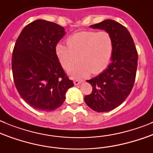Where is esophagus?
Listing matches in <instances>:
<instances>
[{
    "label": "esophagus",
    "instance_id": "34e87169",
    "mask_svg": "<svg viewBox=\"0 0 153 153\" xmlns=\"http://www.w3.org/2000/svg\"><path fill=\"white\" fill-rule=\"evenodd\" d=\"M82 82V80H80V79H75V80L74 81V83L75 85H79V84H80Z\"/></svg>",
    "mask_w": 153,
    "mask_h": 153
}]
</instances>
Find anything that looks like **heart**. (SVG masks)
Instances as JSON below:
<instances>
[{
  "instance_id": "1",
  "label": "heart",
  "mask_w": 153,
  "mask_h": 153,
  "mask_svg": "<svg viewBox=\"0 0 153 153\" xmlns=\"http://www.w3.org/2000/svg\"><path fill=\"white\" fill-rule=\"evenodd\" d=\"M68 46L59 44L56 47L58 57L67 71L73 68L71 74L84 77L91 74H98L108 65L112 57L113 43L111 35L105 30L79 32L70 37Z\"/></svg>"
}]
</instances>
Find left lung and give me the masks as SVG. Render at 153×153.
Segmentation results:
<instances>
[{
    "label": "left lung",
    "mask_w": 153,
    "mask_h": 153,
    "mask_svg": "<svg viewBox=\"0 0 153 153\" xmlns=\"http://www.w3.org/2000/svg\"><path fill=\"white\" fill-rule=\"evenodd\" d=\"M90 27L105 30L113 39L111 62L99 75L87 80L92 86V91L84 97L90 108L104 113L119 107L131 91L136 77L138 55L130 33L120 23L107 19Z\"/></svg>",
    "instance_id": "8db88e82"
}]
</instances>
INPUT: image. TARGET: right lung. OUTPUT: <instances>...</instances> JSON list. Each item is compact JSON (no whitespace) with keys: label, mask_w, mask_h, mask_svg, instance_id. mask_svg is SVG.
Listing matches in <instances>:
<instances>
[{"label":"right lung","mask_w":153,"mask_h":153,"mask_svg":"<svg viewBox=\"0 0 153 153\" xmlns=\"http://www.w3.org/2000/svg\"><path fill=\"white\" fill-rule=\"evenodd\" d=\"M66 32L59 25L37 19L23 28L15 43L12 71L16 88L30 107L50 112L63 104L74 86L62 68L56 46Z\"/></svg>","instance_id":"right-lung-1"}]
</instances>
